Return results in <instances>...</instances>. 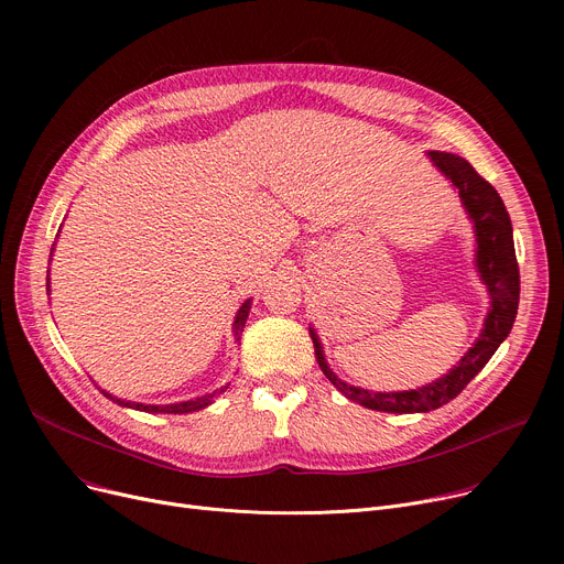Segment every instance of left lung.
<instances>
[{
    "mask_svg": "<svg viewBox=\"0 0 564 564\" xmlns=\"http://www.w3.org/2000/svg\"><path fill=\"white\" fill-rule=\"evenodd\" d=\"M430 158L459 189L466 213L473 219V224H476L478 270L485 285L489 288L491 308L485 319V329L480 338L464 354V359L448 375H443L441 379L427 383V387L419 391L402 393H370L364 389L347 387L345 381H340L329 370L327 361L322 357L319 340L311 332L315 345V359L322 372L327 375V379L347 400L359 402L366 409L375 411L419 413L448 404L468 387V381L487 366L498 345L508 338L519 308V262L514 253L512 221L506 210V203H502L498 192L464 158L438 151H432Z\"/></svg>",
    "mask_w": 564,
    "mask_h": 564,
    "instance_id": "8db88e82",
    "label": "left lung"
}]
</instances>
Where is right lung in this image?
<instances>
[{
	"mask_svg": "<svg viewBox=\"0 0 564 564\" xmlns=\"http://www.w3.org/2000/svg\"><path fill=\"white\" fill-rule=\"evenodd\" d=\"M249 302H245L242 304V308L237 311V317H235V336H237V340H240V336H242V329H245V324H247V317H249ZM228 389V387H226ZM226 389H221L219 393H224ZM105 393V391H102ZM219 393H210V395H203V398H196V400H189V402H181V404H164V406H158V404H139V402H123V400H118V398H113V395H109V393H105L109 400H113V402H118V404H123V406H130V409H139V411H155V413H189V411H198V409H203V406H207L210 404L213 400H215V395H219Z\"/></svg>",
	"mask_w": 564,
	"mask_h": 564,
	"instance_id": "add662e5",
	"label": "right lung"
}]
</instances>
